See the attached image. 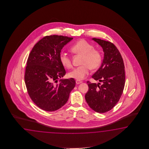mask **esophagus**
Instances as JSON below:
<instances>
[{"mask_svg": "<svg viewBox=\"0 0 149 149\" xmlns=\"http://www.w3.org/2000/svg\"><path fill=\"white\" fill-rule=\"evenodd\" d=\"M82 82V81H80V80H77L76 81V84H80V83H81Z\"/></svg>", "mask_w": 149, "mask_h": 149, "instance_id": "1", "label": "esophagus"}]
</instances>
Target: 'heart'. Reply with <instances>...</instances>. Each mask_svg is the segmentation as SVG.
Here are the masks:
<instances>
[{
  "instance_id": "b5f03b06",
  "label": "heart",
  "mask_w": 149,
  "mask_h": 149,
  "mask_svg": "<svg viewBox=\"0 0 149 149\" xmlns=\"http://www.w3.org/2000/svg\"><path fill=\"white\" fill-rule=\"evenodd\" d=\"M70 49L73 54L81 55L83 57L81 61L82 65L74 68L68 74L70 78L82 80L88 74L90 69L96 70L101 65L102 61L101 52L94 49V46L85 40L81 39L76 42ZM59 58L61 63L64 68L70 69L72 67L71 58L68 54L61 52Z\"/></svg>"
}]
</instances>
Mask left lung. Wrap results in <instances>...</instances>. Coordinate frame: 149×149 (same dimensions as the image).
I'll list each match as a JSON object with an SVG mask.
<instances>
[{
  "mask_svg": "<svg viewBox=\"0 0 149 149\" xmlns=\"http://www.w3.org/2000/svg\"><path fill=\"white\" fill-rule=\"evenodd\" d=\"M92 39L101 46L104 52L101 66L92 76L102 84L87 82L89 89L86 94V101L94 111L105 113L114 107L123 93L125 84L124 61L113 43L97 38Z\"/></svg>",
  "mask_w": 149,
  "mask_h": 149,
  "instance_id": "8db88e82",
  "label": "left lung"
}]
</instances>
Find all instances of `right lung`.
<instances>
[{
  "instance_id": "obj_1",
  "label": "right lung",
  "mask_w": 149,
  "mask_h": 149,
  "mask_svg": "<svg viewBox=\"0 0 149 149\" xmlns=\"http://www.w3.org/2000/svg\"><path fill=\"white\" fill-rule=\"evenodd\" d=\"M73 38L52 35L42 38L29 55L24 80L29 95L46 111L57 110L67 103L76 86L73 78L58 79L66 73L59 58L62 49Z\"/></svg>"
}]
</instances>
